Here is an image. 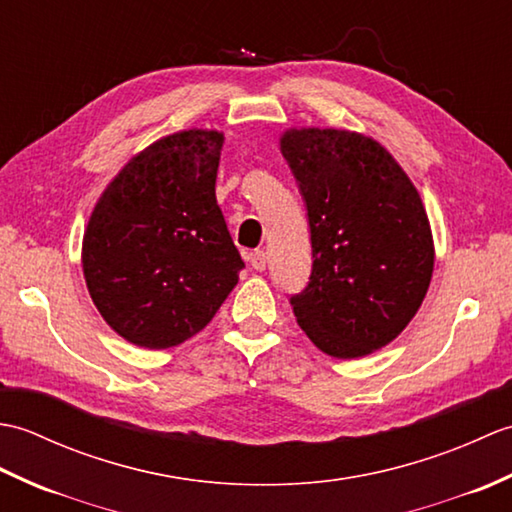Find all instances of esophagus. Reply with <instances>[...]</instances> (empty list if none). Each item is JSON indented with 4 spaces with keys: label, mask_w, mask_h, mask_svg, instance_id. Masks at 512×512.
<instances>
[{
    "label": "esophagus",
    "mask_w": 512,
    "mask_h": 512,
    "mask_svg": "<svg viewBox=\"0 0 512 512\" xmlns=\"http://www.w3.org/2000/svg\"><path fill=\"white\" fill-rule=\"evenodd\" d=\"M250 266H253L255 270H259V273H262V270H266L268 257H266L264 250H255V253L250 255Z\"/></svg>",
    "instance_id": "esophagus-1"
}]
</instances>
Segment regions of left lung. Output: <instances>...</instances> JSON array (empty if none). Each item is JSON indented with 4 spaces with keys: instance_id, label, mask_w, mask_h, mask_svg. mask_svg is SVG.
I'll return each mask as SVG.
<instances>
[{
    "instance_id": "8db88e82",
    "label": "left lung",
    "mask_w": 512,
    "mask_h": 512,
    "mask_svg": "<svg viewBox=\"0 0 512 512\" xmlns=\"http://www.w3.org/2000/svg\"><path fill=\"white\" fill-rule=\"evenodd\" d=\"M281 154L312 244L308 286L290 297L292 312L325 354H372L427 295L433 237L420 195L385 147L345 129H292Z\"/></svg>"
}]
</instances>
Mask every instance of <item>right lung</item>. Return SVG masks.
Returning a JSON list of instances; mask_svg holds the SVG:
<instances>
[{"label": "right lung", "mask_w": 512, "mask_h": 512, "mask_svg": "<svg viewBox=\"0 0 512 512\" xmlns=\"http://www.w3.org/2000/svg\"><path fill=\"white\" fill-rule=\"evenodd\" d=\"M224 136L189 129L127 162L96 202L83 237L94 306L149 350L198 334L244 268L215 198Z\"/></svg>", "instance_id": "obj_1"}]
</instances>
